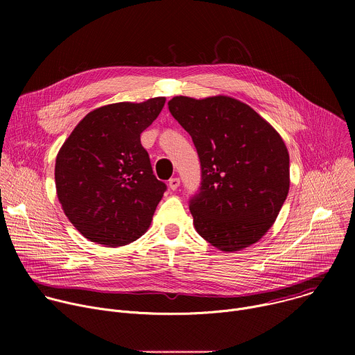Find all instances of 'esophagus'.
<instances>
[{
	"instance_id": "esophagus-1",
	"label": "esophagus",
	"mask_w": 355,
	"mask_h": 355,
	"mask_svg": "<svg viewBox=\"0 0 355 355\" xmlns=\"http://www.w3.org/2000/svg\"><path fill=\"white\" fill-rule=\"evenodd\" d=\"M168 187H170V189L175 191V189L180 187V178H177V177L170 178V180H168Z\"/></svg>"
}]
</instances>
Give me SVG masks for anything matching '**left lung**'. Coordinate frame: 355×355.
Here are the masks:
<instances>
[{"label":"left lung","mask_w":355,"mask_h":355,"mask_svg":"<svg viewBox=\"0 0 355 355\" xmlns=\"http://www.w3.org/2000/svg\"><path fill=\"white\" fill-rule=\"evenodd\" d=\"M168 110L191 135L200 187L189 199L196 232L222 251L259 241L289 191V155L279 133L239 99L174 96Z\"/></svg>","instance_id":"left-lung-1"}]
</instances>
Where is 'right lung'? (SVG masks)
Here are the masks:
<instances>
[{"label":"right lung","mask_w":355,"mask_h":355,"mask_svg":"<svg viewBox=\"0 0 355 355\" xmlns=\"http://www.w3.org/2000/svg\"><path fill=\"white\" fill-rule=\"evenodd\" d=\"M164 96L94 110L62 146L55 167L58 198L88 240L118 247L148 229L167 185L151 168L140 133L159 116Z\"/></svg>","instance_id":"add662e5"}]
</instances>
